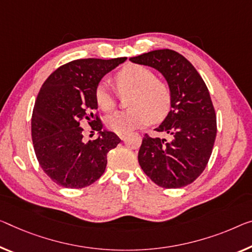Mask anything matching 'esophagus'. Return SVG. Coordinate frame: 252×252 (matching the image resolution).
I'll return each mask as SVG.
<instances>
[{
  "mask_svg": "<svg viewBox=\"0 0 252 252\" xmlns=\"http://www.w3.org/2000/svg\"><path fill=\"white\" fill-rule=\"evenodd\" d=\"M118 136L121 139H124V138H125V134H118Z\"/></svg>",
  "mask_w": 252,
  "mask_h": 252,
  "instance_id": "1",
  "label": "esophagus"
}]
</instances>
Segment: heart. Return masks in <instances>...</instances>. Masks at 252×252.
I'll use <instances>...</instances> for the list:
<instances>
[{
  "mask_svg": "<svg viewBox=\"0 0 252 252\" xmlns=\"http://www.w3.org/2000/svg\"><path fill=\"white\" fill-rule=\"evenodd\" d=\"M119 94L131 92L129 109L116 111L106 118V125L117 134H126L151 122L164 121L172 107V94L168 84L157 79L150 68L137 64L124 66L115 75ZM96 106L102 111H111L117 104V94L108 83L100 82L95 88Z\"/></svg>",
  "mask_w": 252,
  "mask_h": 252,
  "instance_id": "1",
  "label": "heart"
}]
</instances>
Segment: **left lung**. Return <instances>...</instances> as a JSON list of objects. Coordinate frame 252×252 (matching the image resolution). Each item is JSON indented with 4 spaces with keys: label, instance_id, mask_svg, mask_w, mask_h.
Instances as JSON below:
<instances>
[{
    "label": "left lung",
    "instance_id": "obj_1",
    "mask_svg": "<svg viewBox=\"0 0 252 252\" xmlns=\"http://www.w3.org/2000/svg\"><path fill=\"white\" fill-rule=\"evenodd\" d=\"M130 61L161 72L172 94V109L156 128L171 139L151 137L146 133L138 151V163L160 187H185L202 175L214 146L218 127L210 92L190 62L175 50H152Z\"/></svg>",
    "mask_w": 252,
    "mask_h": 252
}]
</instances>
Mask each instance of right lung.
I'll return each instance as SVG.
<instances>
[{
  "label": "right lung",
  "mask_w": 252,
  "mask_h": 252,
  "mask_svg": "<svg viewBox=\"0 0 252 252\" xmlns=\"http://www.w3.org/2000/svg\"><path fill=\"white\" fill-rule=\"evenodd\" d=\"M126 57L82 59L55 69L40 88L32 117L33 150L41 169L65 188L90 186L103 175L107 154L121 138L101 130L96 110L95 88L100 80ZM99 131L98 139L83 142L82 125Z\"/></svg>",
  "instance_id": "obj_1"
}]
</instances>
